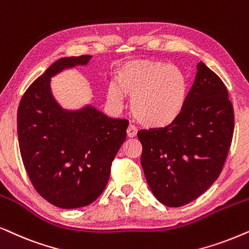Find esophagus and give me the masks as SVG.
Wrapping results in <instances>:
<instances>
[{
	"label": "esophagus",
	"instance_id": "34e87169",
	"mask_svg": "<svg viewBox=\"0 0 249 249\" xmlns=\"http://www.w3.org/2000/svg\"><path fill=\"white\" fill-rule=\"evenodd\" d=\"M126 133H127V137H128V138H134L135 135H137V133H138L137 127H135L134 125H130V126L127 127Z\"/></svg>",
	"mask_w": 249,
	"mask_h": 249
}]
</instances>
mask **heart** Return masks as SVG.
<instances>
[{"label":"heart","mask_w":249,"mask_h":249,"mask_svg":"<svg viewBox=\"0 0 249 249\" xmlns=\"http://www.w3.org/2000/svg\"><path fill=\"white\" fill-rule=\"evenodd\" d=\"M115 85L107 89L108 100L121 105L132 97L131 110L142 125L166 127L180 117L188 95L187 77L180 68L157 60H131L117 69Z\"/></svg>","instance_id":"heart-1"}]
</instances>
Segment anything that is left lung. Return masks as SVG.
<instances>
[{
	"mask_svg": "<svg viewBox=\"0 0 249 249\" xmlns=\"http://www.w3.org/2000/svg\"><path fill=\"white\" fill-rule=\"evenodd\" d=\"M233 128L227 88L200 61L180 117L166 127L138 132L141 165L155 197L180 207L203 195L223 168Z\"/></svg>",
	"mask_w": 249,
	"mask_h": 249,
	"instance_id": "left-lung-1",
	"label": "left lung"
}]
</instances>
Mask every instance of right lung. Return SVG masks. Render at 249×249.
<instances>
[{"label": "right lung", "mask_w": 249, "mask_h": 249, "mask_svg": "<svg viewBox=\"0 0 249 249\" xmlns=\"http://www.w3.org/2000/svg\"><path fill=\"white\" fill-rule=\"evenodd\" d=\"M91 55L61 58L32 83L18 108L20 155L33 187L60 208L90 205L104 192L111 163L126 139L127 119L109 118L86 106L62 109L50 88L52 76L86 65Z\"/></svg>", "instance_id": "add662e5"}]
</instances>
